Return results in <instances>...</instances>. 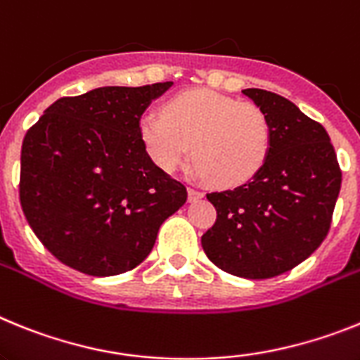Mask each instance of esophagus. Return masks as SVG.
<instances>
[{"mask_svg":"<svg viewBox=\"0 0 360 360\" xmlns=\"http://www.w3.org/2000/svg\"><path fill=\"white\" fill-rule=\"evenodd\" d=\"M205 193L199 192V190L195 188H188V201H198V199H201Z\"/></svg>","mask_w":360,"mask_h":360,"instance_id":"1","label":"esophagus"}]
</instances>
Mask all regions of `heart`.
Instances as JSON below:
<instances>
[{
	"label": "heart",
	"instance_id": "b5f03b06",
	"mask_svg": "<svg viewBox=\"0 0 360 360\" xmlns=\"http://www.w3.org/2000/svg\"><path fill=\"white\" fill-rule=\"evenodd\" d=\"M139 132L152 161L174 172L193 145L195 170L219 186H239L261 170L270 152L266 114L212 90H190L172 98L165 112H148Z\"/></svg>",
	"mask_w": 360,
	"mask_h": 360
}]
</instances>
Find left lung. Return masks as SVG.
<instances>
[{
	"label": "left lung",
	"mask_w": 360,
	"mask_h": 360,
	"mask_svg": "<svg viewBox=\"0 0 360 360\" xmlns=\"http://www.w3.org/2000/svg\"><path fill=\"white\" fill-rule=\"evenodd\" d=\"M268 117L270 152L248 183L206 193L217 210L201 245L215 266L245 279H270L310 257L328 236L339 198V162L330 136L292 101L243 90Z\"/></svg>",
	"instance_id": "obj_1"
}]
</instances>
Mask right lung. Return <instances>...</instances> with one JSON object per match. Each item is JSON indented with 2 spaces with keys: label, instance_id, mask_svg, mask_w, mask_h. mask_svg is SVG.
<instances>
[{
  "label": "right lung",
  "instance_id": "1",
  "mask_svg": "<svg viewBox=\"0 0 360 360\" xmlns=\"http://www.w3.org/2000/svg\"><path fill=\"white\" fill-rule=\"evenodd\" d=\"M172 81L103 86L49 106L21 146L20 201L43 246L94 277L141 264L186 188L146 154L139 121Z\"/></svg>",
  "mask_w": 360,
  "mask_h": 360
}]
</instances>
